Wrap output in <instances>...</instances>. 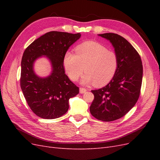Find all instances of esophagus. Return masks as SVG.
Masks as SVG:
<instances>
[{"label":"esophagus","instance_id":"obj_1","mask_svg":"<svg viewBox=\"0 0 160 160\" xmlns=\"http://www.w3.org/2000/svg\"><path fill=\"white\" fill-rule=\"evenodd\" d=\"M87 91V89H85V88H79V92H80V93H85V92Z\"/></svg>","mask_w":160,"mask_h":160}]
</instances>
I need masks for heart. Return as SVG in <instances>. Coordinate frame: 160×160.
Returning <instances> with one entry per match:
<instances>
[{"instance_id": "b5f03b06", "label": "heart", "mask_w": 160, "mask_h": 160, "mask_svg": "<svg viewBox=\"0 0 160 160\" xmlns=\"http://www.w3.org/2000/svg\"><path fill=\"white\" fill-rule=\"evenodd\" d=\"M76 54L67 51L62 63L66 73L72 81H77L83 74L82 85L94 83L105 85L112 79L118 68V55L95 41L82 43L76 48Z\"/></svg>"}]
</instances>
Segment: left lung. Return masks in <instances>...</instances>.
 Returning <instances> with one entry per match:
<instances>
[{
    "label": "left lung",
    "instance_id": "left-lung-1",
    "mask_svg": "<svg viewBox=\"0 0 160 160\" xmlns=\"http://www.w3.org/2000/svg\"><path fill=\"white\" fill-rule=\"evenodd\" d=\"M98 35L112 44L119 64L107 85L91 91L94 99L90 112L99 120L112 122L128 113L138 101L143 78L142 62L137 51L123 37L115 33Z\"/></svg>",
    "mask_w": 160,
    "mask_h": 160
}]
</instances>
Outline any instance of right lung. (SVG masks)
<instances>
[{
	"instance_id": "obj_1",
	"label": "right lung",
	"mask_w": 160,
	"mask_h": 160,
	"mask_svg": "<svg viewBox=\"0 0 160 160\" xmlns=\"http://www.w3.org/2000/svg\"><path fill=\"white\" fill-rule=\"evenodd\" d=\"M80 33L51 31L34 41L25 49L21 61V88L31 109L43 119H56L69 109V100L79 89L65 73L63 57L69 48L81 37ZM42 56L52 65L51 74L38 76L33 63Z\"/></svg>"
}]
</instances>
